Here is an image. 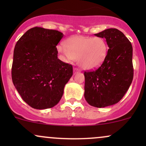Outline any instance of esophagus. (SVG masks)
<instances>
[{
    "instance_id": "esophagus-1",
    "label": "esophagus",
    "mask_w": 146,
    "mask_h": 146,
    "mask_svg": "<svg viewBox=\"0 0 146 146\" xmlns=\"http://www.w3.org/2000/svg\"><path fill=\"white\" fill-rule=\"evenodd\" d=\"M73 71H74V74H76V73H78L80 72V70H79L78 68H75L74 70H73Z\"/></svg>"
}]
</instances>
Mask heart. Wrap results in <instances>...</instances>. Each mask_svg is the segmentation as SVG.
Masks as SVG:
<instances>
[{"label": "heart", "mask_w": 146, "mask_h": 146, "mask_svg": "<svg viewBox=\"0 0 146 146\" xmlns=\"http://www.w3.org/2000/svg\"><path fill=\"white\" fill-rule=\"evenodd\" d=\"M65 45L60 44L58 51L66 60H78L84 69H94L103 64L108 53V45L102 37L75 36L68 38Z\"/></svg>", "instance_id": "1"}]
</instances>
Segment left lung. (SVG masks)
<instances>
[{
    "instance_id": "1",
    "label": "left lung",
    "mask_w": 146,
    "mask_h": 146,
    "mask_svg": "<svg viewBox=\"0 0 146 146\" xmlns=\"http://www.w3.org/2000/svg\"><path fill=\"white\" fill-rule=\"evenodd\" d=\"M95 36L106 38L108 53L95 71H84V98L90 106L104 108L124 96L133 80L132 46L121 31L108 29Z\"/></svg>"
}]
</instances>
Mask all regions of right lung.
<instances>
[{
  "mask_svg": "<svg viewBox=\"0 0 146 146\" xmlns=\"http://www.w3.org/2000/svg\"><path fill=\"white\" fill-rule=\"evenodd\" d=\"M64 34L57 30L31 28L18 40L14 51L11 78L23 100L36 109L56 106L73 66L58 58L56 46Z\"/></svg>",
  "mask_w": 146,
  "mask_h": 146,
  "instance_id": "right-lung-1",
  "label": "right lung"
}]
</instances>
